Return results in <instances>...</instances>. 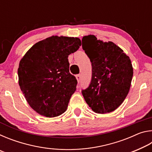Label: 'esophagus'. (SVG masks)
Here are the masks:
<instances>
[{"mask_svg": "<svg viewBox=\"0 0 152 152\" xmlns=\"http://www.w3.org/2000/svg\"><path fill=\"white\" fill-rule=\"evenodd\" d=\"M76 78L77 80V81H78V82H79L80 81V79H81L80 74H78V75H76Z\"/></svg>", "mask_w": 152, "mask_h": 152, "instance_id": "34e87169", "label": "esophagus"}]
</instances>
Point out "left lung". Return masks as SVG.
Listing matches in <instances>:
<instances>
[{
    "mask_svg": "<svg viewBox=\"0 0 152 152\" xmlns=\"http://www.w3.org/2000/svg\"><path fill=\"white\" fill-rule=\"evenodd\" d=\"M82 49L92 63V80L82 91L84 100L94 112L114 111L130 90L133 69L129 57L112 42H104L94 35L82 37Z\"/></svg>",
    "mask_w": 152,
    "mask_h": 152,
    "instance_id": "8db88e82",
    "label": "left lung"
}]
</instances>
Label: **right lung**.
Wrapping results in <instances>:
<instances>
[{"instance_id": "obj_1", "label": "right lung", "mask_w": 152, "mask_h": 152, "mask_svg": "<svg viewBox=\"0 0 152 152\" xmlns=\"http://www.w3.org/2000/svg\"><path fill=\"white\" fill-rule=\"evenodd\" d=\"M80 45L78 37L52 35L36 43L20 60V88L38 114L55 117L67 110L77 84L69 72L68 58Z\"/></svg>"}]
</instances>
